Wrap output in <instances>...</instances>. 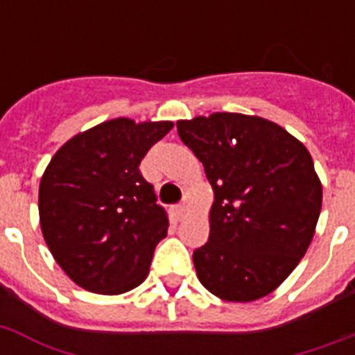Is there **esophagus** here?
I'll return each mask as SVG.
<instances>
[{
  "label": "esophagus",
  "instance_id": "esophagus-1",
  "mask_svg": "<svg viewBox=\"0 0 355 355\" xmlns=\"http://www.w3.org/2000/svg\"><path fill=\"white\" fill-rule=\"evenodd\" d=\"M173 210H175V217H177L178 221H182L184 216H186V206H184V205H177V206H175V208H173Z\"/></svg>",
  "mask_w": 355,
  "mask_h": 355
}]
</instances>
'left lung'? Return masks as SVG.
<instances>
[{
	"mask_svg": "<svg viewBox=\"0 0 355 355\" xmlns=\"http://www.w3.org/2000/svg\"><path fill=\"white\" fill-rule=\"evenodd\" d=\"M177 130L216 193L208 243L193 252L200 284L228 302L269 295L304 258L319 221L311 155L258 116L216 112L178 121Z\"/></svg>",
	"mask_w": 355,
	"mask_h": 355,
	"instance_id": "8db88e82",
	"label": "left lung"
}]
</instances>
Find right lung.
I'll return each instance as SVG.
<instances>
[{
	"label": "right lung",
	"instance_id": "obj_1",
	"mask_svg": "<svg viewBox=\"0 0 355 355\" xmlns=\"http://www.w3.org/2000/svg\"><path fill=\"white\" fill-rule=\"evenodd\" d=\"M171 128V121L110 119L66 141L46 167L38 191L42 234L77 286L121 295L149 275L169 219L139 162Z\"/></svg>",
	"mask_w": 355,
	"mask_h": 355
}]
</instances>
